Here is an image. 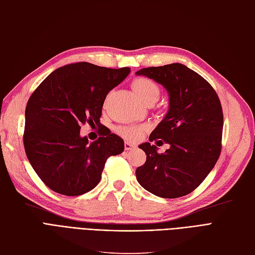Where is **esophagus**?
I'll list each match as a JSON object with an SVG mask.
<instances>
[{
  "label": "esophagus",
  "instance_id": "34e87169",
  "mask_svg": "<svg viewBox=\"0 0 255 255\" xmlns=\"http://www.w3.org/2000/svg\"><path fill=\"white\" fill-rule=\"evenodd\" d=\"M135 148V145L130 143V142H125V150H132Z\"/></svg>",
  "mask_w": 255,
  "mask_h": 255
}]
</instances>
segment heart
<instances>
[{
  "label": "heart",
  "instance_id": "obj_1",
  "mask_svg": "<svg viewBox=\"0 0 255 255\" xmlns=\"http://www.w3.org/2000/svg\"><path fill=\"white\" fill-rule=\"evenodd\" d=\"M133 90L137 96L141 98L143 102H147L148 100H157L160 96V87L159 85L148 77H135L132 80ZM147 127L145 125H128V126H121L119 127V133L126 137L130 141H136L143 135Z\"/></svg>",
  "mask_w": 255,
  "mask_h": 255
}]
</instances>
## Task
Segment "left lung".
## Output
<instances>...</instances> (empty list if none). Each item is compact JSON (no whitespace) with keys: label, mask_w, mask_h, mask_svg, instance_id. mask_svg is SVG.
Wrapping results in <instances>:
<instances>
[{"label":"left lung","mask_w":255,"mask_h":255,"mask_svg":"<svg viewBox=\"0 0 255 255\" xmlns=\"http://www.w3.org/2000/svg\"><path fill=\"white\" fill-rule=\"evenodd\" d=\"M136 75L151 78L168 91V112L149 141L170 145L164 153L150 143L139 145L146 162L136 168V179L155 196L179 198L202 183L220 155L224 114L219 97L207 80L181 63L145 68Z\"/></svg>","instance_id":"8db88e82"}]
</instances>
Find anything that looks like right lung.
<instances>
[{
    "label": "right lung",
    "mask_w": 255,
    "mask_h": 255,
    "mask_svg": "<svg viewBox=\"0 0 255 255\" xmlns=\"http://www.w3.org/2000/svg\"><path fill=\"white\" fill-rule=\"evenodd\" d=\"M130 68L109 69L89 62L67 64L51 73L30 95L23 143L42 182L65 196L88 193L100 183L110 155L124 151V141L101 124L106 96ZM96 125V141L79 135L81 125Z\"/></svg>",
    "instance_id": "obj_1"
}]
</instances>
